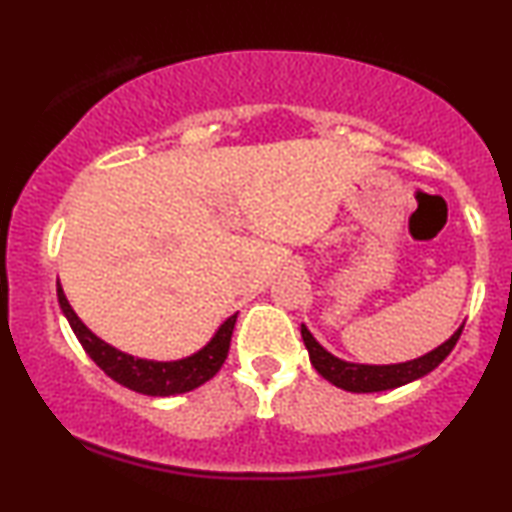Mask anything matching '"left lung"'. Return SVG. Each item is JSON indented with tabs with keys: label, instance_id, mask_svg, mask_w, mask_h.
I'll list each match as a JSON object with an SVG mask.
<instances>
[{
	"label": "left lung",
	"instance_id": "8db88e82",
	"mask_svg": "<svg viewBox=\"0 0 512 512\" xmlns=\"http://www.w3.org/2000/svg\"><path fill=\"white\" fill-rule=\"evenodd\" d=\"M464 325L459 327L455 334H452L448 341L438 345L427 355L410 359V362L401 364H355L345 362V359H338L331 355L329 350L322 348V345L315 341V336L301 325V338H304V345L308 350V357H311V364L315 371L320 373L322 378L329 380L331 385L341 387L345 392H383V390H394V387L408 385L413 380L427 376L436 369L438 364L443 362L445 357L450 355L452 348H455L459 336H462Z\"/></svg>",
	"mask_w": 512,
	"mask_h": 512
}]
</instances>
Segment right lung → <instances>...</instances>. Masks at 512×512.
<instances>
[{
    "instance_id": "1",
    "label": "right lung",
    "mask_w": 512,
    "mask_h": 512,
    "mask_svg": "<svg viewBox=\"0 0 512 512\" xmlns=\"http://www.w3.org/2000/svg\"><path fill=\"white\" fill-rule=\"evenodd\" d=\"M57 301L64 318L69 320L71 329L78 341H81L83 350L88 352L92 362L102 369L106 376L113 378L115 383L129 387V390L148 394V397H171V394H185L194 390V387L204 385L211 380L220 366L225 364L229 341H232V331L236 325V313L227 318L215 331L211 341L204 348L194 352L190 357L174 359V362H155V359H141L134 355H127L111 343H106L97 334L83 325V320L74 313V308L64 297L62 285L57 283Z\"/></svg>"
}]
</instances>
